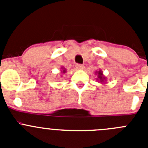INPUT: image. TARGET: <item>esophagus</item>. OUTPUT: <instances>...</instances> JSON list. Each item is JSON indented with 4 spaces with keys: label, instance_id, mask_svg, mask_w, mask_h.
<instances>
[{
    "label": "esophagus",
    "instance_id": "1",
    "mask_svg": "<svg viewBox=\"0 0 148 148\" xmlns=\"http://www.w3.org/2000/svg\"><path fill=\"white\" fill-rule=\"evenodd\" d=\"M76 69L77 70H83L84 68V65H82V64H76Z\"/></svg>",
    "mask_w": 148,
    "mask_h": 148
}]
</instances>
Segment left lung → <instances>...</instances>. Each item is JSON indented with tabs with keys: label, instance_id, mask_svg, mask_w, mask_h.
Segmentation results:
<instances>
[{
	"label": "left lung",
	"instance_id": "obj_1",
	"mask_svg": "<svg viewBox=\"0 0 148 148\" xmlns=\"http://www.w3.org/2000/svg\"><path fill=\"white\" fill-rule=\"evenodd\" d=\"M95 74H97V78H96L97 82H101V84H105L106 81H107V78L103 75L102 70H99V71H96L95 72Z\"/></svg>",
	"mask_w": 148,
	"mask_h": 148
}]
</instances>
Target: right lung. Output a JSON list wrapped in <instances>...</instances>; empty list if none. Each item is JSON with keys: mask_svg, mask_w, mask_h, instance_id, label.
Masks as SVG:
<instances>
[{"mask_svg": "<svg viewBox=\"0 0 148 148\" xmlns=\"http://www.w3.org/2000/svg\"><path fill=\"white\" fill-rule=\"evenodd\" d=\"M61 73H65L66 72V69H65L64 67H63V66H62V67H61Z\"/></svg>", "mask_w": 148, "mask_h": 148, "instance_id": "obj_1", "label": "right lung"}]
</instances>
